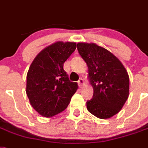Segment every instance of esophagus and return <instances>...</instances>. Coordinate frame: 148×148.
Here are the masks:
<instances>
[{
	"mask_svg": "<svg viewBox=\"0 0 148 148\" xmlns=\"http://www.w3.org/2000/svg\"><path fill=\"white\" fill-rule=\"evenodd\" d=\"M77 83H78V85H79V86H80V87H82V86H83L84 84V80H83L82 78H80V80H78Z\"/></svg>",
	"mask_w": 148,
	"mask_h": 148,
	"instance_id": "esophagus-1",
	"label": "esophagus"
}]
</instances>
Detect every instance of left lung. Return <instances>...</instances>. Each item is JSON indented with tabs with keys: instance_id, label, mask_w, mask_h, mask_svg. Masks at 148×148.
<instances>
[{
	"instance_id": "obj_1",
	"label": "left lung",
	"mask_w": 148,
	"mask_h": 148,
	"mask_svg": "<svg viewBox=\"0 0 148 148\" xmlns=\"http://www.w3.org/2000/svg\"><path fill=\"white\" fill-rule=\"evenodd\" d=\"M77 50L89 68L94 92L86 101L89 112L100 119L110 118L123 107L129 96L130 77L117 58L95 43H78Z\"/></svg>"
}]
</instances>
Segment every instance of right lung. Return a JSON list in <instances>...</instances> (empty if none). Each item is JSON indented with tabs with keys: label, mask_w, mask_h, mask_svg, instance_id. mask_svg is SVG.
Listing matches in <instances>:
<instances>
[{
	"label": "right lung",
	"mask_w": 148,
	"mask_h": 148,
	"mask_svg": "<svg viewBox=\"0 0 148 148\" xmlns=\"http://www.w3.org/2000/svg\"><path fill=\"white\" fill-rule=\"evenodd\" d=\"M76 43L56 42L35 57L27 74L26 93L41 116L51 117L62 112L77 89L69 80L63 65L76 49Z\"/></svg>",
	"instance_id": "obj_1"
}]
</instances>
